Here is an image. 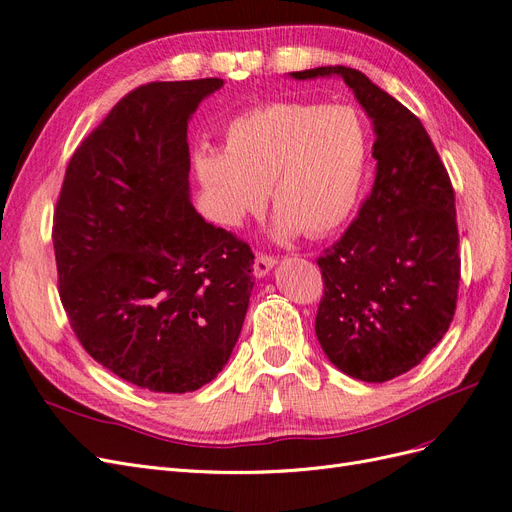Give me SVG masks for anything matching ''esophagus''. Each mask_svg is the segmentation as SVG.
<instances>
[{
  "label": "esophagus",
  "mask_w": 512,
  "mask_h": 512,
  "mask_svg": "<svg viewBox=\"0 0 512 512\" xmlns=\"http://www.w3.org/2000/svg\"><path fill=\"white\" fill-rule=\"evenodd\" d=\"M274 266H276V259H274L272 255L257 253L255 263H253V274H255L257 278H263V276H266Z\"/></svg>",
  "instance_id": "esophagus-1"
}]
</instances>
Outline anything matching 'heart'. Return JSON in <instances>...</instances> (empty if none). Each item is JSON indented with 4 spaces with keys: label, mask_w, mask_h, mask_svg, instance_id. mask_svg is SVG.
<instances>
[{
    "label": "heart",
    "mask_w": 512,
    "mask_h": 512,
    "mask_svg": "<svg viewBox=\"0 0 512 512\" xmlns=\"http://www.w3.org/2000/svg\"><path fill=\"white\" fill-rule=\"evenodd\" d=\"M368 153V129L355 108L270 102L229 121L223 148H197L193 168L221 227H242L266 204L268 189L278 238H321L353 214Z\"/></svg>",
    "instance_id": "heart-1"
}]
</instances>
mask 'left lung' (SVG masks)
Masks as SVG:
<instances>
[{"mask_svg": "<svg viewBox=\"0 0 512 512\" xmlns=\"http://www.w3.org/2000/svg\"><path fill=\"white\" fill-rule=\"evenodd\" d=\"M338 76L374 127L376 178L357 219L317 259L323 298L315 332L327 359L364 383L421 364L447 334L459 289L455 193L421 121L344 65L291 72Z\"/></svg>", "mask_w": 512, "mask_h": 512, "instance_id": "obj_1", "label": "left lung"}]
</instances>
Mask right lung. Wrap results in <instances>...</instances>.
<instances>
[{
    "label": "right lung",
    "mask_w": 512,
    "mask_h": 512,
    "mask_svg": "<svg viewBox=\"0 0 512 512\" xmlns=\"http://www.w3.org/2000/svg\"><path fill=\"white\" fill-rule=\"evenodd\" d=\"M221 78L148 82L76 148L55 208L59 298L85 351L123 381L187 393L232 355L251 246L189 197L187 123Z\"/></svg>",
    "instance_id": "right-lung-1"
}]
</instances>
